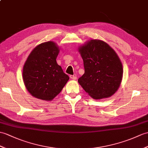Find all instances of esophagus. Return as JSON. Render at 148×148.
Instances as JSON below:
<instances>
[{
    "mask_svg": "<svg viewBox=\"0 0 148 148\" xmlns=\"http://www.w3.org/2000/svg\"><path fill=\"white\" fill-rule=\"evenodd\" d=\"M70 78L72 79H74V80H75L77 79V77L75 76V75H70Z\"/></svg>",
    "mask_w": 148,
    "mask_h": 148,
    "instance_id": "34e87169",
    "label": "esophagus"
}]
</instances>
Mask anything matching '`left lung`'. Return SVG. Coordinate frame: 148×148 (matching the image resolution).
Returning a JSON list of instances; mask_svg holds the SVG:
<instances>
[{
  "label": "left lung",
  "instance_id": "8db88e82",
  "mask_svg": "<svg viewBox=\"0 0 148 148\" xmlns=\"http://www.w3.org/2000/svg\"><path fill=\"white\" fill-rule=\"evenodd\" d=\"M79 51L84 67V74L79 78V83L92 98L111 97L119 88L123 75L122 62L117 54L99 40H90Z\"/></svg>",
  "mask_w": 148,
  "mask_h": 148
}]
</instances>
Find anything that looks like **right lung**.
Instances as JSON below:
<instances>
[{"mask_svg":"<svg viewBox=\"0 0 148 148\" xmlns=\"http://www.w3.org/2000/svg\"><path fill=\"white\" fill-rule=\"evenodd\" d=\"M58 53L57 45L47 42L35 47L27 57L23 67V77L27 90L33 97L51 101L69 79L57 63Z\"/></svg>","mask_w":148,"mask_h":148,"instance_id":"1","label":"right lung"}]
</instances>
